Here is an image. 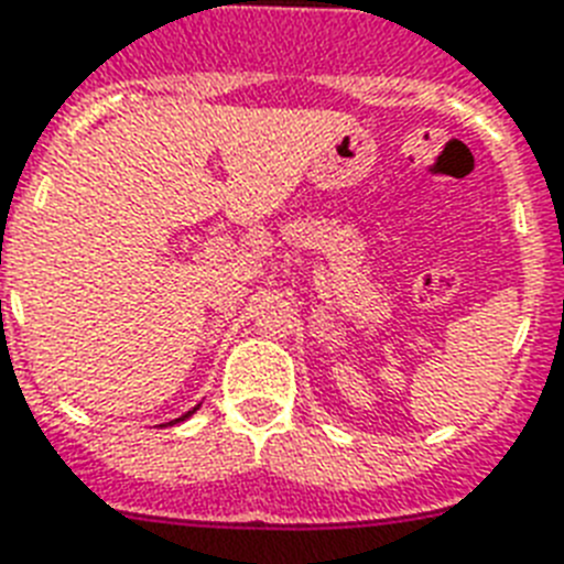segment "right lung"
<instances>
[{
	"instance_id": "obj_1",
	"label": "right lung",
	"mask_w": 564,
	"mask_h": 564,
	"mask_svg": "<svg viewBox=\"0 0 564 564\" xmlns=\"http://www.w3.org/2000/svg\"><path fill=\"white\" fill-rule=\"evenodd\" d=\"M191 414H194V411H187V414H185V416H191ZM185 416H178V420H185ZM178 420H176V423H178Z\"/></svg>"
}]
</instances>
